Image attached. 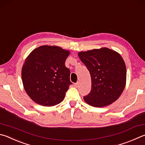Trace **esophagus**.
I'll return each mask as SVG.
<instances>
[{
    "mask_svg": "<svg viewBox=\"0 0 145 145\" xmlns=\"http://www.w3.org/2000/svg\"><path fill=\"white\" fill-rule=\"evenodd\" d=\"M79 82H77V83H75V84H74V86H75V88H78V86H79Z\"/></svg>",
    "mask_w": 145,
    "mask_h": 145,
    "instance_id": "34e87169",
    "label": "esophagus"
}]
</instances>
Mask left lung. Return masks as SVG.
Instances as JSON below:
<instances>
[{"label":"left lung","mask_w":145,"mask_h":145,"mask_svg":"<svg viewBox=\"0 0 145 145\" xmlns=\"http://www.w3.org/2000/svg\"><path fill=\"white\" fill-rule=\"evenodd\" d=\"M91 77V90L84 101L94 107L112 104L120 96L126 83V67L122 56L106 47L78 52Z\"/></svg>","instance_id":"obj_1"}]
</instances>
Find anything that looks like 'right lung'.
Listing matches in <instances>:
<instances>
[{"mask_svg":"<svg viewBox=\"0 0 145 145\" xmlns=\"http://www.w3.org/2000/svg\"><path fill=\"white\" fill-rule=\"evenodd\" d=\"M70 51L57 46H42L25 59L22 70L26 93L37 103L52 106L61 103L72 83L65 67Z\"/></svg>","mask_w":145,"mask_h":145,"instance_id":"obj_1","label":"right lung"}]
</instances>
